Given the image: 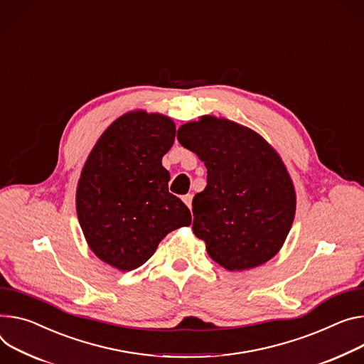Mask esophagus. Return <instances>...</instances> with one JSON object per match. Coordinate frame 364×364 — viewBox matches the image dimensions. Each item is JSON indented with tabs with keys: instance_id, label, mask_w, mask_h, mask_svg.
Here are the masks:
<instances>
[{
	"instance_id": "34e87169",
	"label": "esophagus",
	"mask_w": 364,
	"mask_h": 364,
	"mask_svg": "<svg viewBox=\"0 0 364 364\" xmlns=\"http://www.w3.org/2000/svg\"><path fill=\"white\" fill-rule=\"evenodd\" d=\"M191 200H193V196H191V194L183 196V202L186 203V206H187L188 209H191Z\"/></svg>"
}]
</instances>
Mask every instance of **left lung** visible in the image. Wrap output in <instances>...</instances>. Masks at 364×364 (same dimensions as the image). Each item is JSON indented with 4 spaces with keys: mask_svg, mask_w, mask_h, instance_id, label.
<instances>
[{
    "mask_svg": "<svg viewBox=\"0 0 364 364\" xmlns=\"http://www.w3.org/2000/svg\"><path fill=\"white\" fill-rule=\"evenodd\" d=\"M178 142L208 168L193 199V232L209 257L230 272L272 259L293 225L296 191L277 151L252 129L202 116L177 130Z\"/></svg>",
    "mask_w": 364,
    "mask_h": 364,
    "instance_id": "8db88e82",
    "label": "left lung"
}]
</instances>
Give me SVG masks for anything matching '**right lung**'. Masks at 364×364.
Returning a JSON list of instances; mask_svg holds the SVG:
<instances>
[{
	"label": "right lung",
	"mask_w": 364,
	"mask_h": 364,
	"mask_svg": "<svg viewBox=\"0 0 364 364\" xmlns=\"http://www.w3.org/2000/svg\"><path fill=\"white\" fill-rule=\"evenodd\" d=\"M176 139L171 117L145 110L117 117L91 149L77 186V215L90 250L109 266L141 267L191 213L168 191L162 156Z\"/></svg>",
	"instance_id": "1"
}]
</instances>
